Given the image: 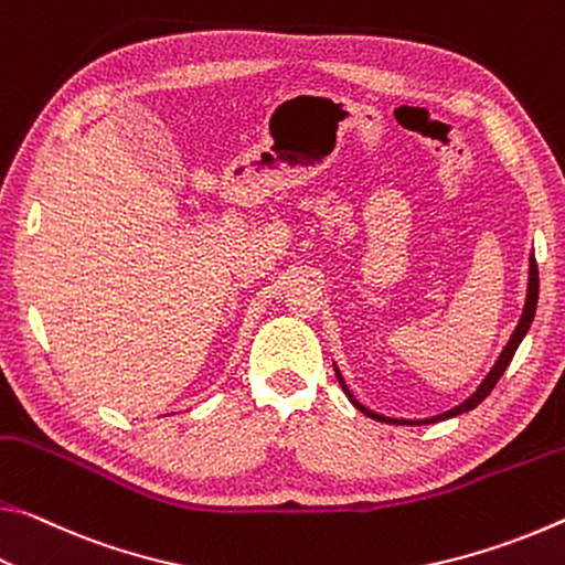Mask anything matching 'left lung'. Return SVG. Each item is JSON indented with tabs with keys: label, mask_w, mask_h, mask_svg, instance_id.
I'll use <instances>...</instances> for the list:
<instances>
[{
	"label": "left lung",
	"mask_w": 565,
	"mask_h": 565,
	"mask_svg": "<svg viewBox=\"0 0 565 565\" xmlns=\"http://www.w3.org/2000/svg\"><path fill=\"white\" fill-rule=\"evenodd\" d=\"M535 305H539V265H535V257L531 255L529 257V290H525V305H523V312H521V320H518V326H515V330H513V335H511V340H508V345L503 348V353L498 355V360H495V365L491 367V373H488L486 377H483V383H480L478 387H476V393L470 395V397H466L463 403L460 405H456V408H450V411H446V413H440V415H433V418H423V420H405V418H385V415H381V413H373L370 408H365V405H360L355 397H353V393L348 391V385H345V381H343V375H340V370L335 367V375H338V383L343 385V391H345V395L350 397V403L355 405V408L360 411V413H365L367 418H373V420H381V423H395V425H428V423H440V420H448V418H456V415H460V413H468V411H473L476 405H480L488 397V393L493 391L495 387V383L501 381V375L505 373V367L511 365V360H513V355H515V350H518V345L523 343V338H525V332L531 330V322H533V318H535ZM335 365V363H332Z\"/></svg>",
	"instance_id": "8db88e82"
}]
</instances>
